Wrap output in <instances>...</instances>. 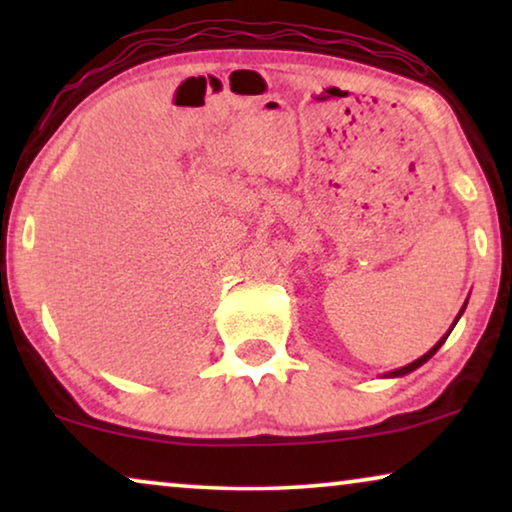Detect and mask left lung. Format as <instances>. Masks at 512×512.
I'll use <instances>...</instances> for the list:
<instances>
[{
	"instance_id": "left-lung-1",
	"label": "left lung",
	"mask_w": 512,
	"mask_h": 512,
	"mask_svg": "<svg viewBox=\"0 0 512 512\" xmlns=\"http://www.w3.org/2000/svg\"><path fill=\"white\" fill-rule=\"evenodd\" d=\"M461 312H464V307H461ZM461 312H459V317H461ZM459 317H457V319H459ZM447 335H450V333H447ZM447 335H445V338H440V340L436 342V345H433V347L429 349V352H426V354L422 356V359L412 361V363H410V366H405V368H398V370H394V373H391V375H394V377H398V375H408V373H412V370H415V368H419V366H422V363H426V361H429V359H431V356L438 352V349H440V345H443V342L447 340Z\"/></svg>"
}]
</instances>
